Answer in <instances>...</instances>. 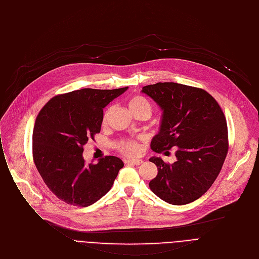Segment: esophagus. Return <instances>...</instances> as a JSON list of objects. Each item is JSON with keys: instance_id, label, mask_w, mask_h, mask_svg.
<instances>
[{"instance_id": "1", "label": "esophagus", "mask_w": 259, "mask_h": 259, "mask_svg": "<svg viewBox=\"0 0 259 259\" xmlns=\"http://www.w3.org/2000/svg\"><path fill=\"white\" fill-rule=\"evenodd\" d=\"M125 163L133 164V165H140L143 163V160L142 159H128V160H125Z\"/></svg>"}]
</instances>
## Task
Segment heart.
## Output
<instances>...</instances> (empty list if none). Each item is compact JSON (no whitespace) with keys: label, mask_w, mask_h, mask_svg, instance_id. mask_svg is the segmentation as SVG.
I'll use <instances>...</instances> for the list:
<instances>
[{"label":"heart","mask_w":259,"mask_h":259,"mask_svg":"<svg viewBox=\"0 0 259 259\" xmlns=\"http://www.w3.org/2000/svg\"><path fill=\"white\" fill-rule=\"evenodd\" d=\"M127 106L132 113L144 111L150 116L152 112V107L149 101L141 96L133 97L128 101ZM118 147H119V150L126 155H136L140 152V145L134 141H122L121 143H119Z\"/></svg>","instance_id":"b5f03b06"}]
</instances>
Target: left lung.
I'll return each mask as SVG.
<instances>
[{"mask_svg":"<svg viewBox=\"0 0 259 259\" xmlns=\"http://www.w3.org/2000/svg\"><path fill=\"white\" fill-rule=\"evenodd\" d=\"M142 93L162 110L152 150L165 155L169 154L166 150H177L172 164L160 157L149 159L158 169L149 187L169 204L191 203L207 192L225 162L229 149L225 114L215 99L202 89L157 82L143 87Z\"/></svg>","mask_w":259,"mask_h":259,"instance_id":"1","label":"left lung"}]
</instances>
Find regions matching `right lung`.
I'll return each mask as SVG.
<instances>
[{
    "label": "right lung",
    "instance_id": "add662e5",
    "mask_svg": "<svg viewBox=\"0 0 259 259\" xmlns=\"http://www.w3.org/2000/svg\"><path fill=\"white\" fill-rule=\"evenodd\" d=\"M127 89L73 91L52 98L39 111L32 134L33 161L50 191L67 204H94L123 167L115 156L87 164L82 152L101 131L103 109Z\"/></svg>",
    "mask_w": 259,
    "mask_h": 259
}]
</instances>
